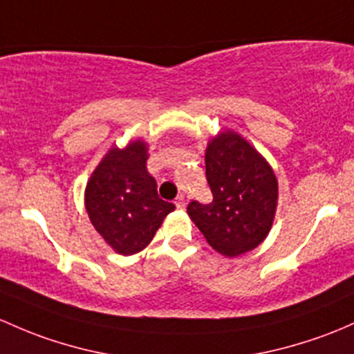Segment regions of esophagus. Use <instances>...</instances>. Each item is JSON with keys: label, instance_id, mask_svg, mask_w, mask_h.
I'll return each instance as SVG.
<instances>
[{"label": "esophagus", "instance_id": "34e87169", "mask_svg": "<svg viewBox=\"0 0 354 354\" xmlns=\"http://www.w3.org/2000/svg\"><path fill=\"white\" fill-rule=\"evenodd\" d=\"M174 203H176L178 208H185V195H183V193L176 196V202H174Z\"/></svg>", "mask_w": 354, "mask_h": 354}]
</instances>
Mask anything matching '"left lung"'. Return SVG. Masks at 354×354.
<instances>
[{
	"mask_svg": "<svg viewBox=\"0 0 354 354\" xmlns=\"http://www.w3.org/2000/svg\"><path fill=\"white\" fill-rule=\"evenodd\" d=\"M205 174L214 200H192L187 210L207 243L224 256L251 251L273 224L278 183L273 169L241 136L224 132L212 139Z\"/></svg>",
	"mask_w": 354,
	"mask_h": 354,
	"instance_id": "left-lung-1",
	"label": "left lung"
}]
</instances>
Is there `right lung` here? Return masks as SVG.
Instances as JSON below:
<instances>
[{"mask_svg": "<svg viewBox=\"0 0 354 354\" xmlns=\"http://www.w3.org/2000/svg\"><path fill=\"white\" fill-rule=\"evenodd\" d=\"M146 144L111 149L89 178L86 210L103 239L120 254H136L151 243L174 203L159 198L147 173Z\"/></svg>", "mask_w": 354, "mask_h": 354, "instance_id": "obj_1", "label": "right lung"}]
</instances>
